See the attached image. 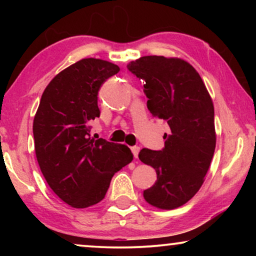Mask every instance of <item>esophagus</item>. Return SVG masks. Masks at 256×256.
<instances>
[{
	"instance_id": "1",
	"label": "esophagus",
	"mask_w": 256,
	"mask_h": 256,
	"mask_svg": "<svg viewBox=\"0 0 256 256\" xmlns=\"http://www.w3.org/2000/svg\"><path fill=\"white\" fill-rule=\"evenodd\" d=\"M132 155H134V157L135 158H138V152H140V146H132Z\"/></svg>"
}]
</instances>
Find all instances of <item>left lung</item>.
Segmentation results:
<instances>
[{"label":"left lung","instance_id":"1","mask_svg":"<svg viewBox=\"0 0 256 256\" xmlns=\"http://www.w3.org/2000/svg\"><path fill=\"white\" fill-rule=\"evenodd\" d=\"M127 68L144 80L146 107L170 128L162 150L143 148L138 154L140 160L157 174L156 183L143 197L155 208H180L200 188L214 154L212 99L198 72L183 59L146 56Z\"/></svg>","mask_w":256,"mask_h":256}]
</instances>
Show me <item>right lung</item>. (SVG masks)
I'll use <instances>...</instances> for the list:
<instances>
[{
  "label": "right lung",
  "instance_id": "add662e5",
  "mask_svg": "<svg viewBox=\"0 0 256 256\" xmlns=\"http://www.w3.org/2000/svg\"><path fill=\"white\" fill-rule=\"evenodd\" d=\"M118 65L86 58L54 76L34 118V152L52 191L76 208L102 200L112 177L132 160L130 149L90 138V121L100 116L98 92Z\"/></svg>",
  "mask_w": 256,
  "mask_h": 256
}]
</instances>
